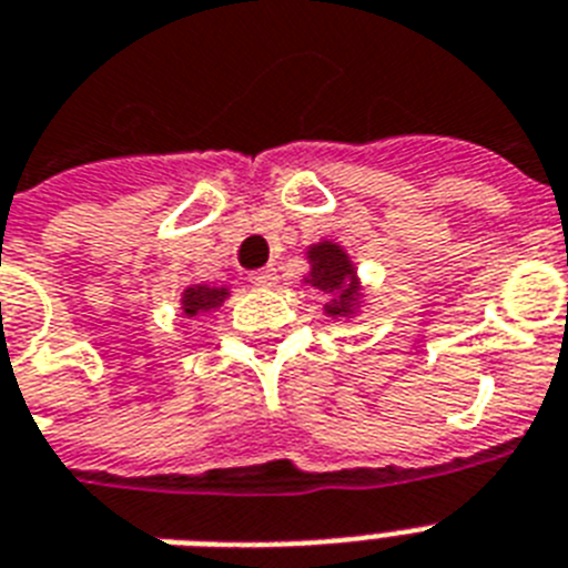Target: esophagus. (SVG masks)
Returning a JSON list of instances; mask_svg holds the SVG:
<instances>
[{
    "mask_svg": "<svg viewBox=\"0 0 568 568\" xmlns=\"http://www.w3.org/2000/svg\"><path fill=\"white\" fill-rule=\"evenodd\" d=\"M251 283L260 285V288H268V285L276 283V271L274 268H260V271H251V276H247Z\"/></svg>",
    "mask_w": 568,
    "mask_h": 568,
    "instance_id": "1",
    "label": "esophagus"
}]
</instances>
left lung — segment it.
Masks as SVG:
<instances>
[{"instance_id": "8db88e82", "label": "left lung", "mask_w": 568, "mask_h": 568, "mask_svg": "<svg viewBox=\"0 0 568 568\" xmlns=\"http://www.w3.org/2000/svg\"><path fill=\"white\" fill-rule=\"evenodd\" d=\"M308 262H312V274L306 283L314 285L317 292L328 294L326 314L332 317H352L361 303V285H357L352 260L346 256L337 242H317L308 247Z\"/></svg>"}]
</instances>
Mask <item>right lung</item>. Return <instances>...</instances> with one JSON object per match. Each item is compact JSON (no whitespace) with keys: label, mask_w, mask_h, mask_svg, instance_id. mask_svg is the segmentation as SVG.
Wrapping results in <instances>:
<instances>
[{"label":"right lung","mask_w":568,"mask_h":568,"mask_svg":"<svg viewBox=\"0 0 568 568\" xmlns=\"http://www.w3.org/2000/svg\"><path fill=\"white\" fill-rule=\"evenodd\" d=\"M227 297V288H211V285H190L184 297H181V308L187 317H195L199 312H211V308L222 306Z\"/></svg>","instance_id":"add662e5"}]
</instances>
